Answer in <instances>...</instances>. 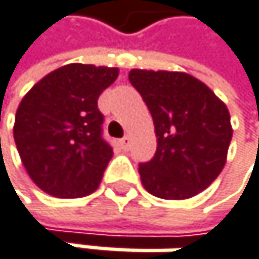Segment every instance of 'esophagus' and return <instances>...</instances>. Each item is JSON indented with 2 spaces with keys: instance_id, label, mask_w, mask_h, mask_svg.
I'll list each match as a JSON object with an SVG mask.
<instances>
[{
  "instance_id": "34e87169",
  "label": "esophagus",
  "mask_w": 259,
  "mask_h": 259,
  "mask_svg": "<svg viewBox=\"0 0 259 259\" xmlns=\"http://www.w3.org/2000/svg\"><path fill=\"white\" fill-rule=\"evenodd\" d=\"M119 146H121L122 149H128V148H131V138H128V137L121 138V140H119Z\"/></svg>"
}]
</instances>
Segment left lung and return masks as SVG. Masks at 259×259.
Masks as SVG:
<instances>
[{
    "mask_svg": "<svg viewBox=\"0 0 259 259\" xmlns=\"http://www.w3.org/2000/svg\"><path fill=\"white\" fill-rule=\"evenodd\" d=\"M128 81L153 116L157 148L138 164L142 183L156 197L189 199L211 185L232 138L226 105L186 73L132 70Z\"/></svg>",
    "mask_w": 259,
    "mask_h": 259,
    "instance_id": "left-lung-1",
    "label": "left lung"
}]
</instances>
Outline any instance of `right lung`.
Segmentation results:
<instances>
[{
  "mask_svg": "<svg viewBox=\"0 0 259 259\" xmlns=\"http://www.w3.org/2000/svg\"><path fill=\"white\" fill-rule=\"evenodd\" d=\"M117 68L70 63L49 73L23 97L14 140L30 178L55 197L94 193L113 156L103 138L97 100Z\"/></svg>",
  "mask_w": 259,
  "mask_h": 259,
  "instance_id": "right-lung-1",
  "label": "right lung"
}]
</instances>
